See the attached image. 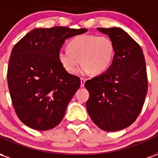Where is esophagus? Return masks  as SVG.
<instances>
[{"mask_svg":"<svg viewBox=\"0 0 158 158\" xmlns=\"http://www.w3.org/2000/svg\"><path fill=\"white\" fill-rule=\"evenodd\" d=\"M85 79L81 78V79H80V85H81V87H84V85H85Z\"/></svg>","mask_w":158,"mask_h":158,"instance_id":"34e87169","label":"esophagus"}]
</instances>
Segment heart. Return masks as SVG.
Masks as SVG:
<instances>
[{
    "label": "heart",
    "mask_w": 158,
    "mask_h": 158,
    "mask_svg": "<svg viewBox=\"0 0 158 158\" xmlns=\"http://www.w3.org/2000/svg\"><path fill=\"white\" fill-rule=\"evenodd\" d=\"M68 47L57 52L59 62L65 71L73 73L81 61L83 65L78 70L80 74L104 73L112 64L115 53L112 40L96 35L75 36L69 42Z\"/></svg>",
    "instance_id": "1"
}]
</instances>
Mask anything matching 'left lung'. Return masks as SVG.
Wrapping results in <instances>:
<instances>
[{
  "instance_id": "1",
  "label": "left lung",
  "mask_w": 158,
  "mask_h": 158,
  "mask_svg": "<svg viewBox=\"0 0 158 158\" xmlns=\"http://www.w3.org/2000/svg\"><path fill=\"white\" fill-rule=\"evenodd\" d=\"M113 40L115 54L106 72L87 80L86 108L100 129L114 132L138 118L145 102L148 82L141 47L119 28H97Z\"/></svg>"
}]
</instances>
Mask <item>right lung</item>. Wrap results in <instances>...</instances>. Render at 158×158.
Returning a JSON list of instances; mask_svg holds the SVG:
<instances>
[{"instance_id":"right-lung-1","label":"right lung","mask_w":158,"mask_h":158,"mask_svg":"<svg viewBox=\"0 0 158 158\" xmlns=\"http://www.w3.org/2000/svg\"><path fill=\"white\" fill-rule=\"evenodd\" d=\"M86 31L68 27L35 29L13 46L7 84L16 114L25 125L43 131L62 120L80 79L63 69L57 52L66 39Z\"/></svg>"}]
</instances>
